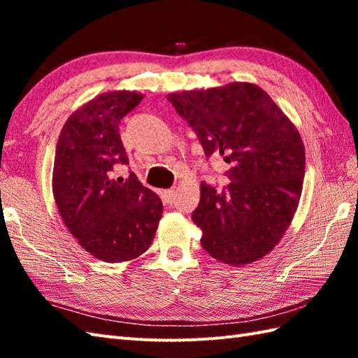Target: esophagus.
I'll return each instance as SVG.
<instances>
[{
    "instance_id": "34e87169",
    "label": "esophagus",
    "mask_w": 358,
    "mask_h": 358,
    "mask_svg": "<svg viewBox=\"0 0 358 358\" xmlns=\"http://www.w3.org/2000/svg\"><path fill=\"white\" fill-rule=\"evenodd\" d=\"M163 196L167 201H171L175 196V191H173V189H166V191H163Z\"/></svg>"
}]
</instances>
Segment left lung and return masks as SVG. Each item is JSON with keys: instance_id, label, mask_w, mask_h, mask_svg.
<instances>
[{"instance_id": "1", "label": "left lung", "mask_w": 358, "mask_h": 358, "mask_svg": "<svg viewBox=\"0 0 358 358\" xmlns=\"http://www.w3.org/2000/svg\"><path fill=\"white\" fill-rule=\"evenodd\" d=\"M177 112L200 138L206 157L231 164L224 191L200 185L192 222L215 260L243 266L268 255L291 224L305 177L299 129L254 83L172 92Z\"/></svg>"}]
</instances>
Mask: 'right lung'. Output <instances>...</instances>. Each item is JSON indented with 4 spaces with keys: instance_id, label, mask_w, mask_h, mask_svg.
Masks as SVG:
<instances>
[{
    "instance_id": "right-lung-1",
    "label": "right lung",
    "mask_w": 358,
    "mask_h": 358,
    "mask_svg": "<svg viewBox=\"0 0 358 358\" xmlns=\"http://www.w3.org/2000/svg\"><path fill=\"white\" fill-rule=\"evenodd\" d=\"M135 90L96 95L72 112L57 143L52 191L59 215L78 245L106 263L131 262L154 241L163 203L129 164L118 124L143 100Z\"/></svg>"
}]
</instances>
